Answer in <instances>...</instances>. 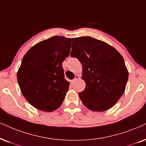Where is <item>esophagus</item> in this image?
Segmentation results:
<instances>
[{
  "instance_id": "34e87169",
  "label": "esophagus",
  "mask_w": 146,
  "mask_h": 146,
  "mask_svg": "<svg viewBox=\"0 0 146 146\" xmlns=\"http://www.w3.org/2000/svg\"><path fill=\"white\" fill-rule=\"evenodd\" d=\"M79 79V75H75V79H73V82H75V81L78 80Z\"/></svg>"
}]
</instances>
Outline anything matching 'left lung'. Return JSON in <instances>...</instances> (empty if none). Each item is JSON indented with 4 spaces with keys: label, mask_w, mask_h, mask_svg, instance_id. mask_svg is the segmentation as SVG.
I'll return each instance as SVG.
<instances>
[{
    "label": "left lung",
    "mask_w": 146,
    "mask_h": 146,
    "mask_svg": "<svg viewBox=\"0 0 146 146\" xmlns=\"http://www.w3.org/2000/svg\"><path fill=\"white\" fill-rule=\"evenodd\" d=\"M71 56L82 64L86 88L79 96L92 111L112 108L123 94L129 73L121 54L106 42L90 36L72 39Z\"/></svg>",
    "instance_id": "obj_1"
}]
</instances>
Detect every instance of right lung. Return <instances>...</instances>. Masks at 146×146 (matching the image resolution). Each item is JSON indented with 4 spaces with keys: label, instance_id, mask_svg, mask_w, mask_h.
<instances>
[{
    "label": "right lung",
    "instance_id": "add662e5",
    "mask_svg": "<svg viewBox=\"0 0 146 146\" xmlns=\"http://www.w3.org/2000/svg\"><path fill=\"white\" fill-rule=\"evenodd\" d=\"M71 38L53 36L31 48L22 59L17 77L22 94L37 109L59 108L69 90L62 63L69 56Z\"/></svg>",
    "mask_w": 146,
    "mask_h": 146
}]
</instances>
